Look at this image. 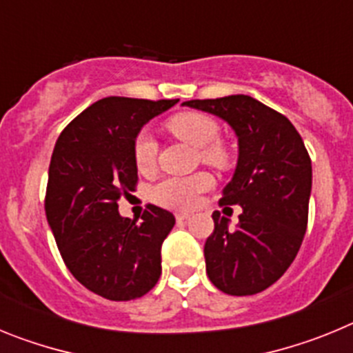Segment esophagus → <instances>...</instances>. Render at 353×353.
Wrapping results in <instances>:
<instances>
[{"label": "esophagus", "mask_w": 353, "mask_h": 353, "mask_svg": "<svg viewBox=\"0 0 353 353\" xmlns=\"http://www.w3.org/2000/svg\"><path fill=\"white\" fill-rule=\"evenodd\" d=\"M174 217H176V221H179V223H182V221L189 219V217H191V214H189V212H179V214L174 215Z\"/></svg>", "instance_id": "obj_1"}]
</instances>
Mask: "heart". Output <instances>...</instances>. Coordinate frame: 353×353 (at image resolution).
Masks as SVG:
<instances>
[{
  "label": "heart",
  "mask_w": 353,
  "mask_h": 353,
  "mask_svg": "<svg viewBox=\"0 0 353 353\" xmlns=\"http://www.w3.org/2000/svg\"><path fill=\"white\" fill-rule=\"evenodd\" d=\"M168 129L183 141L201 148V157L208 164L226 168L230 164V152L219 138V125L214 118L198 111L179 113L168 120ZM157 161V141L148 130H141L134 139V162L139 171H148ZM212 187V176L207 173H194L189 176H168L154 187L152 196L159 205L170 208H192L199 196Z\"/></svg>",
  "instance_id": "obj_1"
}]
</instances>
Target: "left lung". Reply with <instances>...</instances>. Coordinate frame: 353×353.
<instances>
[{
  "mask_svg": "<svg viewBox=\"0 0 353 353\" xmlns=\"http://www.w3.org/2000/svg\"><path fill=\"white\" fill-rule=\"evenodd\" d=\"M215 114L239 139V161L219 205H240L236 228L214 212L205 242L207 274L228 295H254L279 279L297 256L307 228L311 159L281 113L249 95L187 101Z\"/></svg>",
  "mask_w": 353,
  "mask_h": 353,
  "instance_id": "1",
  "label": "left lung"
}]
</instances>
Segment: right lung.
Returning a JSON list of instances; mask_svg holds the SVG:
<instances>
[{
    "mask_svg": "<svg viewBox=\"0 0 353 353\" xmlns=\"http://www.w3.org/2000/svg\"><path fill=\"white\" fill-rule=\"evenodd\" d=\"M176 102L105 97L74 118L52 150L48 223L72 276L109 301L143 297L161 277L174 215L148 205L138 224L121 217L118 199L138 183L136 136Z\"/></svg>",
    "mask_w": 353,
    "mask_h": 353,
    "instance_id": "add662e5",
    "label": "right lung"
}]
</instances>
